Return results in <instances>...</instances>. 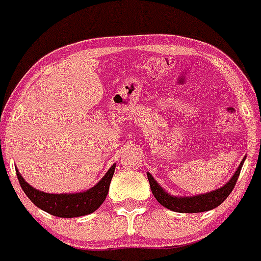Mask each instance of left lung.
I'll return each mask as SVG.
<instances>
[{
    "label": "left lung",
    "mask_w": 261,
    "mask_h": 261,
    "mask_svg": "<svg viewBox=\"0 0 261 261\" xmlns=\"http://www.w3.org/2000/svg\"><path fill=\"white\" fill-rule=\"evenodd\" d=\"M245 159L246 156H244V159L241 160L240 165L236 169L235 174L231 177V179L226 184H223L222 187H220L218 189L215 191L207 192V193L197 194V196H173L169 194L156 180L152 178V175L149 172L146 173L147 179L150 183V189H151L152 194L156 198V201L159 202L162 206H164L165 208L170 210V211L179 212V213H198V212H206L210 210L216 208L217 206H220L228 196L232 192L233 187H235L236 181L239 179V175H240L241 168H243Z\"/></svg>",
    "instance_id": "left-lung-1"
}]
</instances>
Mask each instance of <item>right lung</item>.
Returning <instances> with one entry per match:
<instances>
[{"mask_svg": "<svg viewBox=\"0 0 261 261\" xmlns=\"http://www.w3.org/2000/svg\"><path fill=\"white\" fill-rule=\"evenodd\" d=\"M116 164L112 165L102 179L87 191L78 193H45L34 188L20 174L16 168V175L20 186L31 202L43 211L63 218L81 217L94 212L106 199Z\"/></svg>", "mask_w": 261, "mask_h": 261, "instance_id": "1", "label": "right lung"}]
</instances>
